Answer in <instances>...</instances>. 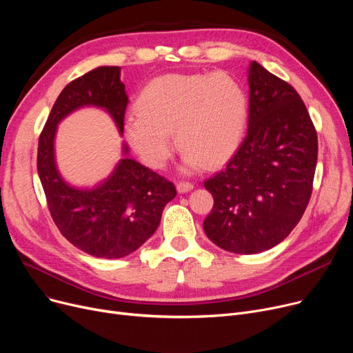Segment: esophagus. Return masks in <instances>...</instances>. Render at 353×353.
<instances>
[{"instance_id": "obj_1", "label": "esophagus", "mask_w": 353, "mask_h": 353, "mask_svg": "<svg viewBox=\"0 0 353 353\" xmlns=\"http://www.w3.org/2000/svg\"><path fill=\"white\" fill-rule=\"evenodd\" d=\"M193 190V184L192 183H177V192L180 193V194H183V193H189V192H192Z\"/></svg>"}]
</instances>
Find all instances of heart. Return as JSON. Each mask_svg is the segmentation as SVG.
Here are the masks:
<instances>
[{"label": "heart", "instance_id": "heart-1", "mask_svg": "<svg viewBox=\"0 0 353 353\" xmlns=\"http://www.w3.org/2000/svg\"><path fill=\"white\" fill-rule=\"evenodd\" d=\"M136 111L125 120L124 134L139 159L163 169L173 152V134L183 150L181 172L192 174L236 153L246 132L248 97L226 72L164 74L143 87Z\"/></svg>", "mask_w": 353, "mask_h": 353}]
</instances>
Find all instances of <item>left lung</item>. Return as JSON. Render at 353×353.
Segmentation results:
<instances>
[{"label": "left lung", "instance_id": "obj_1", "mask_svg": "<svg viewBox=\"0 0 353 353\" xmlns=\"http://www.w3.org/2000/svg\"><path fill=\"white\" fill-rule=\"evenodd\" d=\"M248 134L226 169L205 181L214 199L203 229L226 252L279 245L299 223L318 161L316 130L296 90L261 64L248 68Z\"/></svg>", "mask_w": 353, "mask_h": 353}]
</instances>
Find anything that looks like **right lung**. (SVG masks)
<instances>
[{
  "label": "right lung",
  "instance_id": "right-lung-1",
  "mask_svg": "<svg viewBox=\"0 0 353 353\" xmlns=\"http://www.w3.org/2000/svg\"><path fill=\"white\" fill-rule=\"evenodd\" d=\"M120 70L99 67L65 85L52 105L37 156L54 223L71 245L104 259L124 257L144 245L157 230L164 206L176 197L174 184L130 157L124 141L113 172L94 186H74L59 170L55 136L59 124L74 111H105L123 136L128 99Z\"/></svg>",
  "mask_w": 353,
  "mask_h": 353
}]
</instances>
